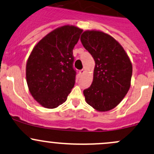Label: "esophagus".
<instances>
[{
	"label": "esophagus",
	"mask_w": 154,
	"mask_h": 154,
	"mask_svg": "<svg viewBox=\"0 0 154 154\" xmlns=\"http://www.w3.org/2000/svg\"><path fill=\"white\" fill-rule=\"evenodd\" d=\"M79 74H80V75L83 74H84V69H81V70H80V72H79Z\"/></svg>",
	"instance_id": "obj_1"
}]
</instances>
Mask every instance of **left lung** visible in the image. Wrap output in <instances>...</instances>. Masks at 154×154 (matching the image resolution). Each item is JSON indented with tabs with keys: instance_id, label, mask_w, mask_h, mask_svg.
<instances>
[{
	"instance_id": "left-lung-1",
	"label": "left lung",
	"mask_w": 154,
	"mask_h": 154,
	"mask_svg": "<svg viewBox=\"0 0 154 154\" xmlns=\"http://www.w3.org/2000/svg\"><path fill=\"white\" fill-rule=\"evenodd\" d=\"M80 40L95 61L94 78L83 91L85 101L98 111L113 109L131 86L132 64L122 46L100 31H85Z\"/></svg>"
}]
</instances>
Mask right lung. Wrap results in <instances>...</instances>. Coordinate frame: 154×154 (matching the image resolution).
<instances>
[{
	"instance_id": "right-lung-1",
	"label": "right lung",
	"mask_w": 154,
	"mask_h": 154,
	"mask_svg": "<svg viewBox=\"0 0 154 154\" xmlns=\"http://www.w3.org/2000/svg\"><path fill=\"white\" fill-rule=\"evenodd\" d=\"M82 30L74 26L56 29L38 42L26 68L31 94L42 106L55 108L67 100L75 83L73 48Z\"/></svg>"
}]
</instances>
